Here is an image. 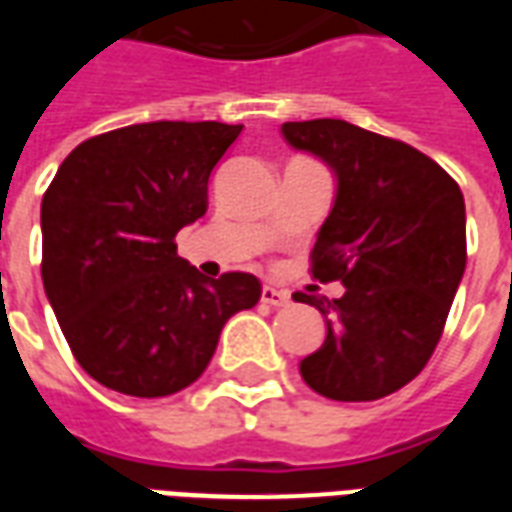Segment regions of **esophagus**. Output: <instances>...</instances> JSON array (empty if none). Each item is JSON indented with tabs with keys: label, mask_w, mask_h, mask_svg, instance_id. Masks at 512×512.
<instances>
[{
	"label": "esophagus",
	"mask_w": 512,
	"mask_h": 512,
	"mask_svg": "<svg viewBox=\"0 0 512 512\" xmlns=\"http://www.w3.org/2000/svg\"><path fill=\"white\" fill-rule=\"evenodd\" d=\"M260 301H263V304H271V307H285L290 301V296L285 290H277L271 288V285H266V288L260 290Z\"/></svg>",
	"instance_id": "esophagus-1"
}]
</instances>
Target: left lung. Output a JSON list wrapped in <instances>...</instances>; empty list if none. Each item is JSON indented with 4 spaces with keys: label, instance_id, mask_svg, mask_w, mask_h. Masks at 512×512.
I'll return each mask as SVG.
<instances>
[{
    "label": "left lung",
    "instance_id": "1",
    "mask_svg": "<svg viewBox=\"0 0 512 512\" xmlns=\"http://www.w3.org/2000/svg\"><path fill=\"white\" fill-rule=\"evenodd\" d=\"M290 147L337 178L332 213L312 249V277L343 282L340 299L296 293L326 318L301 378L329 400H378L422 373L436 351L466 268L458 183L400 139L345 120L285 123Z\"/></svg>",
    "mask_w": 512,
    "mask_h": 512
}]
</instances>
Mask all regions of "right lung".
Here are the masks:
<instances>
[{
  "label": "right lung",
  "instance_id": "right-lung-1",
  "mask_svg": "<svg viewBox=\"0 0 512 512\" xmlns=\"http://www.w3.org/2000/svg\"><path fill=\"white\" fill-rule=\"evenodd\" d=\"M241 128L158 120L106 131L73 147L43 194V288L98 384L175 395L205 373L224 323L260 301L257 277H202L175 244L208 211V178Z\"/></svg>",
  "mask_w": 512,
  "mask_h": 512
}]
</instances>
